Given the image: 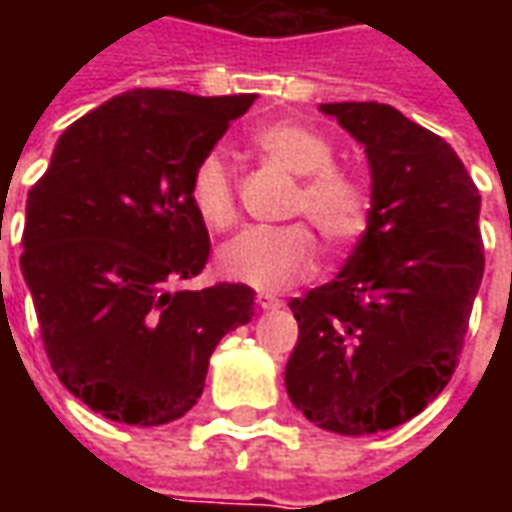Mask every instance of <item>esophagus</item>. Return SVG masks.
<instances>
[{
	"label": "esophagus",
	"mask_w": 512,
	"mask_h": 512,
	"mask_svg": "<svg viewBox=\"0 0 512 512\" xmlns=\"http://www.w3.org/2000/svg\"><path fill=\"white\" fill-rule=\"evenodd\" d=\"M257 307L260 310H277V307H282V299L274 293H257Z\"/></svg>",
	"instance_id": "obj_1"
}]
</instances>
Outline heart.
I'll return each mask as SVG.
<instances>
[{"label":"heart","instance_id":"heart-1","mask_svg":"<svg viewBox=\"0 0 512 512\" xmlns=\"http://www.w3.org/2000/svg\"><path fill=\"white\" fill-rule=\"evenodd\" d=\"M249 142L263 156L301 178L293 211L304 213L329 246L354 244L367 227V194L362 183L334 169V147L315 128L293 120L257 126ZM191 208L211 230L235 222V189L230 167L219 153L200 158L189 180ZM222 277L257 290H282L310 277L315 244L307 227H246L216 255Z\"/></svg>","mask_w":512,"mask_h":512}]
</instances>
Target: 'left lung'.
<instances>
[{
  "label": "left lung",
  "instance_id": "left-lung-1",
  "mask_svg": "<svg viewBox=\"0 0 512 512\" xmlns=\"http://www.w3.org/2000/svg\"><path fill=\"white\" fill-rule=\"evenodd\" d=\"M365 147L367 227L332 282L290 299L293 406L367 436L417 417L447 386L483 282L480 191L441 136L376 101L321 104Z\"/></svg>",
  "mask_w": 512,
  "mask_h": 512
}]
</instances>
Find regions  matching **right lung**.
I'll return each instance as SVG.
<instances>
[{"label": "right lung", "mask_w": 512, "mask_h": 512, "mask_svg": "<svg viewBox=\"0 0 512 512\" xmlns=\"http://www.w3.org/2000/svg\"><path fill=\"white\" fill-rule=\"evenodd\" d=\"M257 95L128 90L79 117L27 197L21 274L51 370L95 414L156 428L200 400L224 334L255 293L200 274L211 241L189 180Z\"/></svg>", "instance_id": "right-lung-1"}]
</instances>
